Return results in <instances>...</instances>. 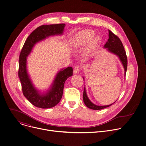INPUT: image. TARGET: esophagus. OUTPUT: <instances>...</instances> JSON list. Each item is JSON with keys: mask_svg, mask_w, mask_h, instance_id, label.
I'll list each match as a JSON object with an SVG mask.
<instances>
[{"mask_svg": "<svg viewBox=\"0 0 146 146\" xmlns=\"http://www.w3.org/2000/svg\"><path fill=\"white\" fill-rule=\"evenodd\" d=\"M81 70V68L80 66H76L74 68V69H73V72L74 73H78L80 72Z\"/></svg>", "mask_w": 146, "mask_h": 146, "instance_id": "1", "label": "esophagus"}]
</instances>
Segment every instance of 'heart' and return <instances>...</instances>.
I'll return each instance as SVG.
<instances>
[{"label":"heart","mask_w":146,"mask_h":146,"mask_svg":"<svg viewBox=\"0 0 146 146\" xmlns=\"http://www.w3.org/2000/svg\"><path fill=\"white\" fill-rule=\"evenodd\" d=\"M94 36V32L91 30H84L78 32L74 38L73 44L76 47H79L81 46L84 45L88 41H89ZM99 40V38L96 37L92 39L89 43L87 51H89L92 50L96 46Z\"/></svg>","instance_id":"heart-1"}]
</instances>
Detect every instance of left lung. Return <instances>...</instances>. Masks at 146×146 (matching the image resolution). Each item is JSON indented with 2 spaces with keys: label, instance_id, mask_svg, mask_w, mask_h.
<instances>
[{
  "label": "left lung",
  "instance_id": "1",
  "mask_svg": "<svg viewBox=\"0 0 146 146\" xmlns=\"http://www.w3.org/2000/svg\"><path fill=\"white\" fill-rule=\"evenodd\" d=\"M109 37L108 40L104 46V47L108 48V51L117 55L119 58L125 69V74H126L128 66L127 56L121 41L117 35H115L110 30H109ZM83 100H84V102L87 107L96 110L106 108L113 105V104H111V105L107 106H97L94 105L88 99L85 88L84 89V92H83Z\"/></svg>",
  "mask_w": 146,
  "mask_h": 146
}]
</instances>
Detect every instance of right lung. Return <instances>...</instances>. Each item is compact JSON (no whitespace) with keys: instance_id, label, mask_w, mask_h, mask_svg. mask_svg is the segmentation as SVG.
Instances as JSON below:
<instances>
[{"instance_id":"add662e5","label":"right lung","mask_w":146,"mask_h":146,"mask_svg":"<svg viewBox=\"0 0 146 146\" xmlns=\"http://www.w3.org/2000/svg\"><path fill=\"white\" fill-rule=\"evenodd\" d=\"M65 24L41 25L33 31L27 38L19 54L18 77L22 91L25 98L37 108H51L60 102L63 95L65 82L73 75V69L68 67L62 69L55 77L52 86L45 94H40L33 87L27 71V57L34 45L45 38L63 33Z\"/></svg>"}]
</instances>
